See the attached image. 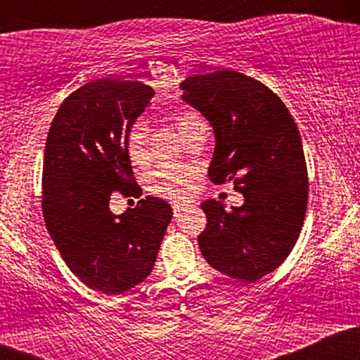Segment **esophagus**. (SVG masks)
<instances>
[{"label":"esophagus","mask_w":360,"mask_h":360,"mask_svg":"<svg viewBox=\"0 0 360 360\" xmlns=\"http://www.w3.org/2000/svg\"><path fill=\"white\" fill-rule=\"evenodd\" d=\"M189 206V201H174V205H172V210H174V214L176 217H179L181 212H184L186 208Z\"/></svg>","instance_id":"1"}]
</instances>
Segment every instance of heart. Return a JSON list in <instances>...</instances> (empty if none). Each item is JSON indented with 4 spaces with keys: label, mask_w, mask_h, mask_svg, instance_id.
I'll return each instance as SVG.
<instances>
[{
    "label": "heart",
    "mask_w": 360,
    "mask_h": 360,
    "mask_svg": "<svg viewBox=\"0 0 360 360\" xmlns=\"http://www.w3.org/2000/svg\"><path fill=\"white\" fill-rule=\"evenodd\" d=\"M203 122L200 115L193 111H179L172 115V123L181 137L191 131L198 123ZM127 154L134 164H142L147 157V127L143 122H135L128 128L125 137ZM194 174V169L189 166H172V164H162L147 172L146 186L147 191L160 198H179L188 189L189 181Z\"/></svg>",
    "instance_id": "b5f03b06"
}]
</instances>
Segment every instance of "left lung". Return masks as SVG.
I'll return each mask as SVG.
<instances>
[{
	"mask_svg": "<svg viewBox=\"0 0 360 360\" xmlns=\"http://www.w3.org/2000/svg\"><path fill=\"white\" fill-rule=\"evenodd\" d=\"M181 89L213 127L210 179L233 181L245 198L232 212L220 201L201 203L208 218L201 254L213 269L254 283L284 262L304 221L308 171L298 127L278 94L242 72L198 74Z\"/></svg>",
	"mask_w": 360,
	"mask_h": 360,
	"instance_id": "8db88e82",
	"label": "left lung"
}]
</instances>
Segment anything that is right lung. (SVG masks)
Segmentation results:
<instances>
[{
    "instance_id": "1",
    "label": "right lung",
    "mask_w": 360,
    "mask_h": 360,
    "mask_svg": "<svg viewBox=\"0 0 360 360\" xmlns=\"http://www.w3.org/2000/svg\"><path fill=\"white\" fill-rule=\"evenodd\" d=\"M152 96L154 89L140 81L88 82L65 98L45 142V226L81 283L108 296L150 274L172 218L171 206L154 196L122 214L110 212L113 191H142L125 137Z\"/></svg>"
}]
</instances>
